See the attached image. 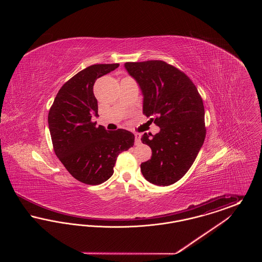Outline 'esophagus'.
Returning <instances> with one entry per match:
<instances>
[{
	"instance_id": "obj_1",
	"label": "esophagus",
	"mask_w": 262,
	"mask_h": 262,
	"mask_svg": "<svg viewBox=\"0 0 262 262\" xmlns=\"http://www.w3.org/2000/svg\"><path fill=\"white\" fill-rule=\"evenodd\" d=\"M135 143H136V145H140V144H141L140 135H139V134H136V135H135Z\"/></svg>"
}]
</instances>
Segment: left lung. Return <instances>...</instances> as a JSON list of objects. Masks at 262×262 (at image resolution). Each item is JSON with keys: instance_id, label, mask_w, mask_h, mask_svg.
I'll return each mask as SVG.
<instances>
[{"instance_id": "left-lung-1", "label": "left lung", "mask_w": 262, "mask_h": 262, "mask_svg": "<svg viewBox=\"0 0 262 262\" xmlns=\"http://www.w3.org/2000/svg\"><path fill=\"white\" fill-rule=\"evenodd\" d=\"M125 68L141 89L143 114L160 127L141 137L152 150L141 173L153 185L170 186L186 174L204 142L202 98L190 78L166 62H127Z\"/></svg>"}]
</instances>
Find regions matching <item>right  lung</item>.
Masks as SVG:
<instances>
[{
    "mask_svg": "<svg viewBox=\"0 0 262 262\" xmlns=\"http://www.w3.org/2000/svg\"><path fill=\"white\" fill-rule=\"evenodd\" d=\"M119 66L92 64L77 73L59 90L48 115L57 157L70 174L86 185L96 186L110 179L118 155L135 143L130 132L106 130L91 121L93 116H98L93 85L97 78Z\"/></svg>",
    "mask_w": 262,
    "mask_h": 262,
    "instance_id": "1",
    "label": "right lung"
}]
</instances>
